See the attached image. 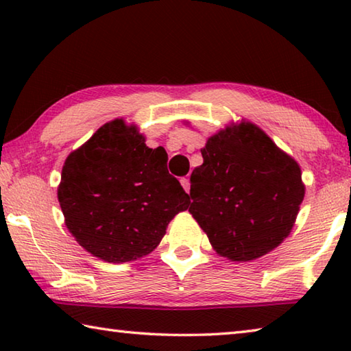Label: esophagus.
<instances>
[{
  "mask_svg": "<svg viewBox=\"0 0 351 351\" xmlns=\"http://www.w3.org/2000/svg\"><path fill=\"white\" fill-rule=\"evenodd\" d=\"M181 186H182L184 190H186V192L189 193V190H190V181H189V178H181Z\"/></svg>",
  "mask_w": 351,
  "mask_h": 351,
  "instance_id": "esophagus-1",
  "label": "esophagus"
}]
</instances>
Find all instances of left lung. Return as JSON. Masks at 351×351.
I'll return each mask as SVG.
<instances>
[{
	"mask_svg": "<svg viewBox=\"0 0 351 351\" xmlns=\"http://www.w3.org/2000/svg\"><path fill=\"white\" fill-rule=\"evenodd\" d=\"M190 175L189 212L215 251L235 261L258 258L293 229L305 187L297 162L258 127H228L207 141Z\"/></svg>",
	"mask_w": 351,
	"mask_h": 351,
	"instance_id": "left-lung-1",
	"label": "left lung"
}]
</instances>
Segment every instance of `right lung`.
<instances>
[{
  "instance_id": "obj_1",
  "label": "right lung",
  "mask_w": 351,
  "mask_h": 351,
  "mask_svg": "<svg viewBox=\"0 0 351 351\" xmlns=\"http://www.w3.org/2000/svg\"><path fill=\"white\" fill-rule=\"evenodd\" d=\"M58 201L79 245L108 263L150 254L190 203L169 173L164 148H148L122 119L105 123L66 158Z\"/></svg>"
}]
</instances>
